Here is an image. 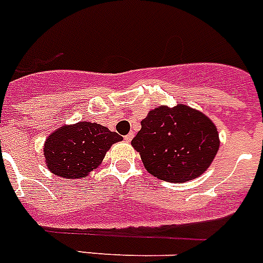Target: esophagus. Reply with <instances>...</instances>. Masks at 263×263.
I'll list each match as a JSON object with an SVG mask.
<instances>
[{"label": "esophagus", "instance_id": "1", "mask_svg": "<svg viewBox=\"0 0 263 263\" xmlns=\"http://www.w3.org/2000/svg\"><path fill=\"white\" fill-rule=\"evenodd\" d=\"M133 137H134L133 133H129L127 136H125V141H126V142H130V141L133 140Z\"/></svg>", "mask_w": 263, "mask_h": 263}]
</instances>
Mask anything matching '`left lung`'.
<instances>
[{
	"instance_id": "obj_1",
	"label": "left lung",
	"mask_w": 263,
	"mask_h": 263,
	"mask_svg": "<svg viewBox=\"0 0 263 263\" xmlns=\"http://www.w3.org/2000/svg\"><path fill=\"white\" fill-rule=\"evenodd\" d=\"M145 169L157 178L182 183L212 165L219 150L217 126L199 110L177 104L150 110L132 141Z\"/></svg>"
}]
</instances>
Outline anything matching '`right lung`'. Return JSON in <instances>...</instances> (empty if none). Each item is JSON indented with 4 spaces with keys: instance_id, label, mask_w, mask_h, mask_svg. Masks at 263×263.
I'll list each match as a JSON object with an SVG mask.
<instances>
[{
    "instance_id": "1",
    "label": "right lung",
    "mask_w": 263,
    "mask_h": 263,
    "mask_svg": "<svg viewBox=\"0 0 263 263\" xmlns=\"http://www.w3.org/2000/svg\"><path fill=\"white\" fill-rule=\"evenodd\" d=\"M123 138L97 122L80 121L54 130L44 143L48 169L62 178H85L102 163L107 150Z\"/></svg>"
}]
</instances>
